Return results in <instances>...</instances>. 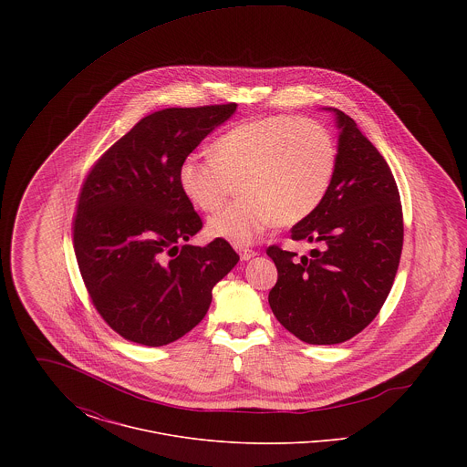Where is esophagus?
<instances>
[{"instance_id":"1","label":"esophagus","mask_w":467,"mask_h":467,"mask_svg":"<svg viewBox=\"0 0 467 467\" xmlns=\"http://www.w3.org/2000/svg\"><path fill=\"white\" fill-rule=\"evenodd\" d=\"M238 254H240L242 261H250L252 257H255V255H257V252H255V250L246 248V246H240V248H238Z\"/></svg>"}]
</instances>
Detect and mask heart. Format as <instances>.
Wrapping results in <instances>:
<instances>
[{
  "label": "heart",
  "mask_w": 467,
  "mask_h": 467,
  "mask_svg": "<svg viewBox=\"0 0 467 467\" xmlns=\"http://www.w3.org/2000/svg\"><path fill=\"white\" fill-rule=\"evenodd\" d=\"M336 145L318 122L289 115L248 120L212 145V156L189 154L178 166L183 196L202 212L223 204L238 183L240 200L208 221V234L252 244L278 223H301L327 196Z\"/></svg>",
  "instance_id": "b5f03b06"
}]
</instances>
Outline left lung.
I'll return each mask as SVG.
<instances>
[{
	"mask_svg": "<svg viewBox=\"0 0 467 467\" xmlns=\"http://www.w3.org/2000/svg\"><path fill=\"white\" fill-rule=\"evenodd\" d=\"M336 115L337 159L333 183L320 206L296 223L290 238L315 244L310 255L271 244L278 269L269 306L278 322L310 345L343 343L368 327L392 289L402 250L400 191L387 161Z\"/></svg>",
	"mask_w": 467,
	"mask_h": 467,
	"instance_id": "1",
	"label": "left lung"
}]
</instances>
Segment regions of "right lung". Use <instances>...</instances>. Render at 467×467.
Wrapping results in <instances>:
<instances>
[{
    "label": "right lung",
    "instance_id": "obj_1",
    "mask_svg": "<svg viewBox=\"0 0 467 467\" xmlns=\"http://www.w3.org/2000/svg\"><path fill=\"white\" fill-rule=\"evenodd\" d=\"M236 103L166 109L143 117L96 161L73 219V246L90 301L115 333L145 347L196 327L212 290L240 255L225 240L185 244L200 215L178 166Z\"/></svg>",
    "mask_w": 467,
    "mask_h": 467
}]
</instances>
